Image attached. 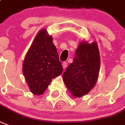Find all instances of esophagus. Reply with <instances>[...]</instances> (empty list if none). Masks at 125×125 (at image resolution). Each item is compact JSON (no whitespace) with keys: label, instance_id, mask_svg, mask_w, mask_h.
I'll return each instance as SVG.
<instances>
[{"label":"esophagus","instance_id":"esophagus-1","mask_svg":"<svg viewBox=\"0 0 125 125\" xmlns=\"http://www.w3.org/2000/svg\"><path fill=\"white\" fill-rule=\"evenodd\" d=\"M62 67H63L64 69H65V68L67 67V63L66 62H62Z\"/></svg>","mask_w":125,"mask_h":125}]
</instances>
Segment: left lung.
Instances as JSON below:
<instances>
[{
  "instance_id": "obj_1",
  "label": "left lung",
  "mask_w": 125,
  "mask_h": 125,
  "mask_svg": "<svg viewBox=\"0 0 125 125\" xmlns=\"http://www.w3.org/2000/svg\"><path fill=\"white\" fill-rule=\"evenodd\" d=\"M100 67V57L97 43L82 41L75 52L73 63L63 73V80L73 97L87 94L95 86Z\"/></svg>"
}]
</instances>
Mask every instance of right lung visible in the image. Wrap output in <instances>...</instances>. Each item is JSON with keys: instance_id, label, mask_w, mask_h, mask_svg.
Returning <instances> with one entry per match:
<instances>
[{"instance_id": "right-lung-1", "label": "right lung", "mask_w": 125, "mask_h": 125, "mask_svg": "<svg viewBox=\"0 0 125 125\" xmlns=\"http://www.w3.org/2000/svg\"><path fill=\"white\" fill-rule=\"evenodd\" d=\"M62 70L52 37L43 29L35 37L23 62V74L31 92L43 94L52 79Z\"/></svg>"}]
</instances>
